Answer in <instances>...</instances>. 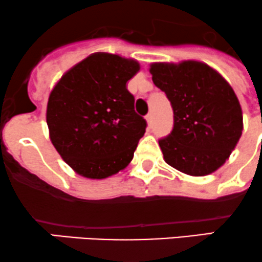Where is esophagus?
<instances>
[{
  "mask_svg": "<svg viewBox=\"0 0 262 262\" xmlns=\"http://www.w3.org/2000/svg\"><path fill=\"white\" fill-rule=\"evenodd\" d=\"M146 120H147V122H148V125H151L152 121H154V115H152L151 113L147 114V115H146Z\"/></svg>",
  "mask_w": 262,
  "mask_h": 262,
  "instance_id": "34e87169",
  "label": "esophagus"
}]
</instances>
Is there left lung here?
I'll list each match as a JSON object with an SVG mask.
<instances>
[{"label": "left lung", "instance_id": "8db88e82", "mask_svg": "<svg viewBox=\"0 0 262 262\" xmlns=\"http://www.w3.org/2000/svg\"><path fill=\"white\" fill-rule=\"evenodd\" d=\"M149 73L173 108V130L158 141L164 161L189 176L218 169L243 132L233 88L213 68L195 60L154 63Z\"/></svg>", "mask_w": 262, "mask_h": 262}]
</instances>
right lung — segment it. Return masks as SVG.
<instances>
[{
	"label": "right lung",
	"instance_id": "1",
	"mask_svg": "<svg viewBox=\"0 0 262 262\" xmlns=\"http://www.w3.org/2000/svg\"><path fill=\"white\" fill-rule=\"evenodd\" d=\"M140 64L94 53L60 78L49 95L47 125L53 146L86 178L102 179L125 168L145 135L127 81Z\"/></svg>",
	"mask_w": 262,
	"mask_h": 262
}]
</instances>
